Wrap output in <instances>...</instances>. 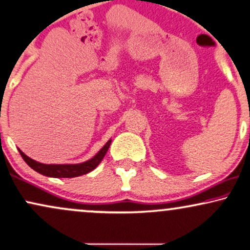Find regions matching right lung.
<instances>
[{"instance_id":"right-lung-1","label":"right lung","mask_w":250,"mask_h":250,"mask_svg":"<svg viewBox=\"0 0 250 250\" xmlns=\"http://www.w3.org/2000/svg\"><path fill=\"white\" fill-rule=\"evenodd\" d=\"M110 144H111V139L100 149L99 153L95 156L79 164H43L26 156L21 149H18V150L21 155L22 160L26 162V164L40 174L51 178H74L90 172V171H93L97 165L101 163L103 157H104L106 151H108Z\"/></svg>"}]
</instances>
